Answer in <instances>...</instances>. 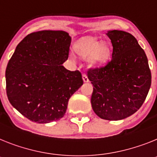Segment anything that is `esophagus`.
<instances>
[{"instance_id":"esophagus-1","label":"esophagus","mask_w":157,"mask_h":157,"mask_svg":"<svg viewBox=\"0 0 157 157\" xmlns=\"http://www.w3.org/2000/svg\"><path fill=\"white\" fill-rule=\"evenodd\" d=\"M82 77H83V80H84V82H88V81H89V80H88V76H87L85 73H83Z\"/></svg>"}]
</instances>
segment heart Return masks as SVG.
<instances>
[{"mask_svg":"<svg viewBox=\"0 0 157 157\" xmlns=\"http://www.w3.org/2000/svg\"><path fill=\"white\" fill-rule=\"evenodd\" d=\"M76 52L81 58L90 56V62L93 66H101L110 59L111 49L106 43H102L95 39L80 41L75 45ZM73 57V54H70Z\"/></svg>","mask_w":157,"mask_h":157,"instance_id":"b5f03b06","label":"heart"}]
</instances>
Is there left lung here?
<instances>
[{"mask_svg": "<svg viewBox=\"0 0 157 157\" xmlns=\"http://www.w3.org/2000/svg\"><path fill=\"white\" fill-rule=\"evenodd\" d=\"M112 58L104 66L89 69L93 85L91 103L99 118L124 119L142 106L151 86L148 58L135 37L123 31H109Z\"/></svg>", "mask_w": 157, "mask_h": 157, "instance_id": "left-lung-1", "label": "left lung"}]
</instances>
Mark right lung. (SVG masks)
Instances as JSON below:
<instances>
[{
    "instance_id": "1",
    "label": "right lung",
    "mask_w": 157,
    "mask_h": 157,
    "mask_svg": "<svg viewBox=\"0 0 157 157\" xmlns=\"http://www.w3.org/2000/svg\"><path fill=\"white\" fill-rule=\"evenodd\" d=\"M71 37L63 31H40L17 45L5 71L9 102L32 122L48 123L65 115L68 102L84 81L80 71H69Z\"/></svg>"
}]
</instances>
